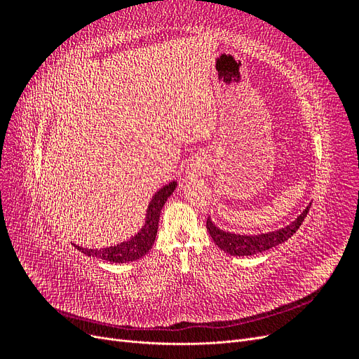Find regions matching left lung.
Instances as JSON below:
<instances>
[{"instance_id": "left-lung-1", "label": "left lung", "mask_w": 359, "mask_h": 359, "mask_svg": "<svg viewBox=\"0 0 359 359\" xmlns=\"http://www.w3.org/2000/svg\"><path fill=\"white\" fill-rule=\"evenodd\" d=\"M310 205L311 203H309L307 208L304 210L290 224L266 233L241 235L229 231H223L220 227L215 226V223L211 220V217L206 219V229H208L212 241L219 245L224 253L231 256H253L287 241L289 238L299 229V226L309 214Z\"/></svg>"}]
</instances>
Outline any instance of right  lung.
Returning <instances> with one entry per match:
<instances>
[{
    "label": "right lung",
    "instance_id": "1",
    "mask_svg": "<svg viewBox=\"0 0 359 359\" xmlns=\"http://www.w3.org/2000/svg\"><path fill=\"white\" fill-rule=\"evenodd\" d=\"M175 189H177V181H170L154 194L153 199H151L148 205L144 226L140 227V231L135 236L130 238V240L119 243L116 245L104 247V248H85L76 244L74 247L86 256L103 259L112 264H126V262H132V260L144 257L156 241L163 205L166 203L168 198Z\"/></svg>",
    "mask_w": 359,
    "mask_h": 359
}]
</instances>
